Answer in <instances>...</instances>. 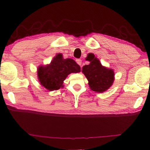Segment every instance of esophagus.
<instances>
[{
	"instance_id": "obj_1",
	"label": "esophagus",
	"mask_w": 150,
	"mask_h": 150,
	"mask_svg": "<svg viewBox=\"0 0 150 150\" xmlns=\"http://www.w3.org/2000/svg\"><path fill=\"white\" fill-rule=\"evenodd\" d=\"M76 62L77 63V64H78L79 65L81 66V63H82V61H81V60L79 59H76Z\"/></svg>"
}]
</instances>
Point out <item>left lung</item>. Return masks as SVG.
<instances>
[{"label":"left lung","mask_w":150,"mask_h":150,"mask_svg":"<svg viewBox=\"0 0 150 150\" xmlns=\"http://www.w3.org/2000/svg\"><path fill=\"white\" fill-rule=\"evenodd\" d=\"M86 59L89 61L90 64L83 66L82 72L87 79L90 88L97 93L105 92L115 80L114 71L101 65L93 54H88Z\"/></svg>","instance_id":"1"}]
</instances>
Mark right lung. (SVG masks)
I'll return each mask as SVG.
<instances>
[{"label": "right lung", "mask_w": 150, "mask_h": 150, "mask_svg": "<svg viewBox=\"0 0 150 150\" xmlns=\"http://www.w3.org/2000/svg\"><path fill=\"white\" fill-rule=\"evenodd\" d=\"M57 54L50 64L41 65L38 69V78L40 84L48 91H55L63 87V83L68 75L81 71V67L72 59H63Z\"/></svg>", "instance_id": "add662e5"}]
</instances>
